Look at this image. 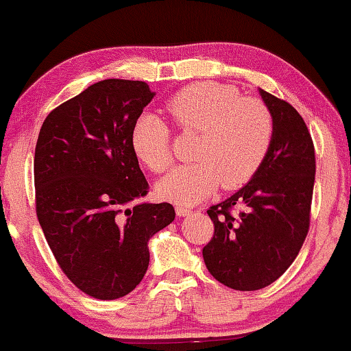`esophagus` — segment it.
Returning <instances> with one entry per match:
<instances>
[{
    "instance_id": "1",
    "label": "esophagus",
    "mask_w": 351,
    "mask_h": 351,
    "mask_svg": "<svg viewBox=\"0 0 351 351\" xmlns=\"http://www.w3.org/2000/svg\"><path fill=\"white\" fill-rule=\"evenodd\" d=\"M176 213H177V215H179V217H185V215H190L191 213H193V209L186 208V206H177Z\"/></svg>"
}]
</instances>
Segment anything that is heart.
I'll use <instances>...</instances> for the list:
<instances>
[{
    "instance_id": "b5f03b06",
    "label": "heart",
    "mask_w": 351,
    "mask_h": 351,
    "mask_svg": "<svg viewBox=\"0 0 351 351\" xmlns=\"http://www.w3.org/2000/svg\"><path fill=\"white\" fill-rule=\"evenodd\" d=\"M166 110L184 131L196 132L190 156L177 166L156 190L162 199L195 204L208 198L222 182L223 189L246 184L270 150L273 118L258 99L241 97L232 86L196 83L167 100ZM134 152L153 172L171 165V129L156 113L145 112L131 131Z\"/></svg>"
}]
</instances>
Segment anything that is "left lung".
Listing matches in <instances>:
<instances>
[{
  "label": "left lung",
  "mask_w": 351,
  "mask_h": 351,
  "mask_svg": "<svg viewBox=\"0 0 351 351\" xmlns=\"http://www.w3.org/2000/svg\"><path fill=\"white\" fill-rule=\"evenodd\" d=\"M258 94L273 118L270 150L243 189L208 209L214 237L203 247L210 275L237 291L262 289L291 267L308 233L315 185L304 118L286 100Z\"/></svg>",
  "instance_id": "obj_1"
}]
</instances>
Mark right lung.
Returning a JSON list of instances; mask_svg holds the SVG:
<instances>
[{
	"label": "right lung",
	"mask_w": 351,
	"mask_h": 351,
	"mask_svg": "<svg viewBox=\"0 0 351 351\" xmlns=\"http://www.w3.org/2000/svg\"><path fill=\"white\" fill-rule=\"evenodd\" d=\"M153 97L143 81H99L52 110L38 136V220L62 271L94 299L136 289L148 239L176 219L169 203L134 204L148 182L131 131Z\"/></svg>",
	"instance_id": "obj_1"
}]
</instances>
